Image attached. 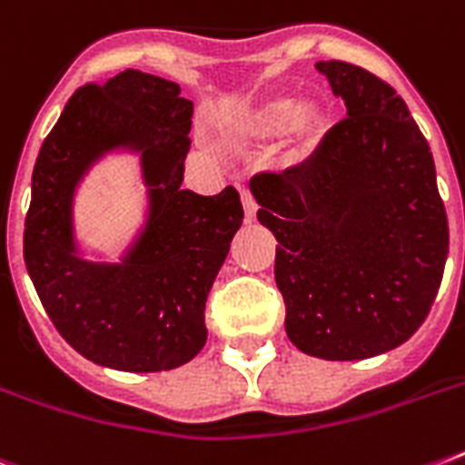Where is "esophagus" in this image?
I'll return each mask as SVG.
<instances>
[{"label":"esophagus","mask_w":465,"mask_h":465,"mask_svg":"<svg viewBox=\"0 0 465 465\" xmlns=\"http://www.w3.org/2000/svg\"><path fill=\"white\" fill-rule=\"evenodd\" d=\"M241 203H243V214H246V222H253L255 214H258V204H255L253 195L248 190H241Z\"/></svg>","instance_id":"1"}]
</instances>
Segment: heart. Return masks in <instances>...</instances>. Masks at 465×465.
<instances>
[{
	"instance_id": "b5f03b06",
	"label": "heart",
	"mask_w": 465,
	"mask_h": 465,
	"mask_svg": "<svg viewBox=\"0 0 465 465\" xmlns=\"http://www.w3.org/2000/svg\"><path fill=\"white\" fill-rule=\"evenodd\" d=\"M328 123V111L316 101L272 96L232 115L222 134L239 149L262 147L284 137V166H299L321 147Z\"/></svg>"
}]
</instances>
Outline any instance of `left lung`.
<instances>
[{"label": "left lung", "mask_w": 465, "mask_h": 465, "mask_svg": "<svg viewBox=\"0 0 465 465\" xmlns=\"http://www.w3.org/2000/svg\"><path fill=\"white\" fill-rule=\"evenodd\" d=\"M347 118L304 166L255 175L258 222L277 239L284 328L302 352L367 360L427 318L449 255L430 144L405 101L367 69L316 62Z\"/></svg>", "instance_id": "obj_1"}]
</instances>
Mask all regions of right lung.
I'll list each match as a JSON object with an SVG mask.
<instances>
[{"label":"right lung","mask_w":465,"mask_h":465,"mask_svg":"<svg viewBox=\"0 0 465 465\" xmlns=\"http://www.w3.org/2000/svg\"><path fill=\"white\" fill-rule=\"evenodd\" d=\"M193 101L140 69L89 84L69 98L33 168L25 270L60 335L118 371L183 367L207 342L204 304L243 222L229 185L183 190ZM108 155H137L145 185L141 224L115 262L78 239L75 195Z\"/></svg>","instance_id":"obj_1"}]
</instances>
